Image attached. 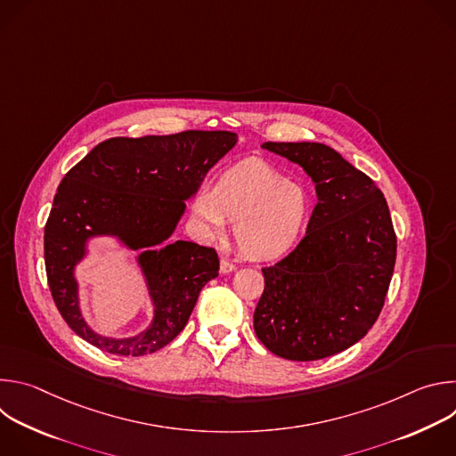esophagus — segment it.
<instances>
[{"label": "esophagus", "instance_id": "obj_1", "mask_svg": "<svg viewBox=\"0 0 456 456\" xmlns=\"http://www.w3.org/2000/svg\"><path fill=\"white\" fill-rule=\"evenodd\" d=\"M234 269H236L234 264L229 262V259H225V257L220 259V273H222V274H229V273H232Z\"/></svg>", "mask_w": 456, "mask_h": 456}]
</instances>
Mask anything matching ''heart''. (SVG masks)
I'll list each match as a JSON object with an SVG mask.
<instances>
[{
  "mask_svg": "<svg viewBox=\"0 0 456 456\" xmlns=\"http://www.w3.org/2000/svg\"><path fill=\"white\" fill-rule=\"evenodd\" d=\"M310 211L308 192L259 160L231 167L215 189L204 187L194 202V215L211 234L222 232L227 218L236 222L238 247L256 259L289 252L303 236Z\"/></svg>",
  "mask_w": 456,
  "mask_h": 456,
  "instance_id": "heart-1",
  "label": "heart"
}]
</instances>
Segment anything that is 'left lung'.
<instances>
[{
    "instance_id": "1",
    "label": "left lung",
    "mask_w": 456,
    "mask_h": 456,
    "mask_svg": "<svg viewBox=\"0 0 456 456\" xmlns=\"http://www.w3.org/2000/svg\"><path fill=\"white\" fill-rule=\"evenodd\" d=\"M299 164L317 204L299 245L262 269L265 289L254 332L289 361H317L362 339L394 276L397 236L382 191L336 150L319 142H265Z\"/></svg>"
}]
</instances>
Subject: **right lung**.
Instances as JSON below:
<instances>
[{
    "label": "right lung",
    "mask_w": 456,
    "mask_h": 456,
    "mask_svg": "<svg viewBox=\"0 0 456 456\" xmlns=\"http://www.w3.org/2000/svg\"><path fill=\"white\" fill-rule=\"evenodd\" d=\"M232 132H182L115 137L95 146L61 180L45 225V267L53 303L85 341L115 355H146L171 343L187 324L200 290L218 276L211 247L173 240L185 202L208 171L234 148ZM113 235L143 252L138 263L154 305L151 327L137 337L94 333L78 305L75 267L87 241Z\"/></svg>",
    "instance_id": "obj_1"
}]
</instances>
